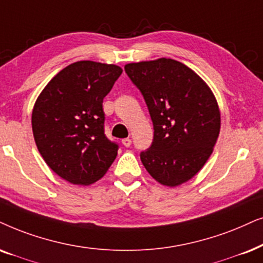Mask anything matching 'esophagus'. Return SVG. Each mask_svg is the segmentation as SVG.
<instances>
[{
  "mask_svg": "<svg viewBox=\"0 0 263 263\" xmlns=\"http://www.w3.org/2000/svg\"><path fill=\"white\" fill-rule=\"evenodd\" d=\"M122 144H123L125 147H129V146L132 145V140L129 138H125V139L122 140Z\"/></svg>",
  "mask_w": 263,
  "mask_h": 263,
  "instance_id": "34e87169",
  "label": "esophagus"
}]
</instances>
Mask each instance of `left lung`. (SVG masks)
Listing matches in <instances>:
<instances>
[{
  "label": "left lung",
  "instance_id": "8db88e82",
  "mask_svg": "<svg viewBox=\"0 0 263 263\" xmlns=\"http://www.w3.org/2000/svg\"><path fill=\"white\" fill-rule=\"evenodd\" d=\"M124 70L141 91L155 130L151 146L140 153L142 164L164 186L189 181L205 164L219 136L214 94L193 70L173 59L128 64Z\"/></svg>",
  "mask_w": 263,
  "mask_h": 263
}]
</instances>
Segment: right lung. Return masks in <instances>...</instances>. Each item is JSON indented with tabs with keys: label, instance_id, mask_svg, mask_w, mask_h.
<instances>
[{
	"label": "right lung",
	"instance_id": "right-lung-1",
	"mask_svg": "<svg viewBox=\"0 0 263 263\" xmlns=\"http://www.w3.org/2000/svg\"><path fill=\"white\" fill-rule=\"evenodd\" d=\"M121 73L116 65L77 61L55 74L37 98L31 119L37 148L66 181L93 183L116 159L119 146L105 135L102 101Z\"/></svg>",
	"mask_w": 263,
	"mask_h": 263
}]
</instances>
